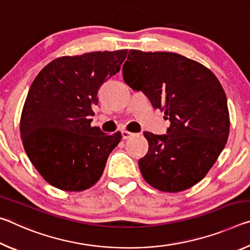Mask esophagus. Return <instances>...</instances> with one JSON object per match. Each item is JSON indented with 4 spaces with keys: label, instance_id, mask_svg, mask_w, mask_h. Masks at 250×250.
<instances>
[{
    "label": "esophagus",
    "instance_id": "esophagus-1",
    "mask_svg": "<svg viewBox=\"0 0 250 250\" xmlns=\"http://www.w3.org/2000/svg\"><path fill=\"white\" fill-rule=\"evenodd\" d=\"M121 135H122V139H124V140H126V139H129L131 135H132V133L129 132V131H126V130H124V131H121Z\"/></svg>",
    "mask_w": 250,
    "mask_h": 250
}]
</instances>
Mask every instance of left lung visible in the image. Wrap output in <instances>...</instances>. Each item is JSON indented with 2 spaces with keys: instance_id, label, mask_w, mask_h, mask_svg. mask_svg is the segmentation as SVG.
Returning a JSON list of instances; mask_svg holds the SVG:
<instances>
[{
  "instance_id": "8db88e82",
  "label": "left lung",
  "mask_w": 250,
  "mask_h": 250,
  "mask_svg": "<svg viewBox=\"0 0 250 250\" xmlns=\"http://www.w3.org/2000/svg\"><path fill=\"white\" fill-rule=\"evenodd\" d=\"M122 75L170 120L167 134L143 132L149 142L139 160L143 179L162 192L192 188L216 162L229 134L221 83L200 62L167 52L130 49Z\"/></svg>"
}]
</instances>
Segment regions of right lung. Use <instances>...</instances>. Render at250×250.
Wrapping results in <instances>:
<instances>
[{
	"instance_id": "add662e5",
	"label": "right lung",
	"mask_w": 250,
	"mask_h": 250,
	"mask_svg": "<svg viewBox=\"0 0 250 250\" xmlns=\"http://www.w3.org/2000/svg\"><path fill=\"white\" fill-rule=\"evenodd\" d=\"M128 50L64 56L34 79L21 117L28 159L46 182L67 192L91 188L103 175L121 133L91 126L101 84L119 73Z\"/></svg>"
}]
</instances>
